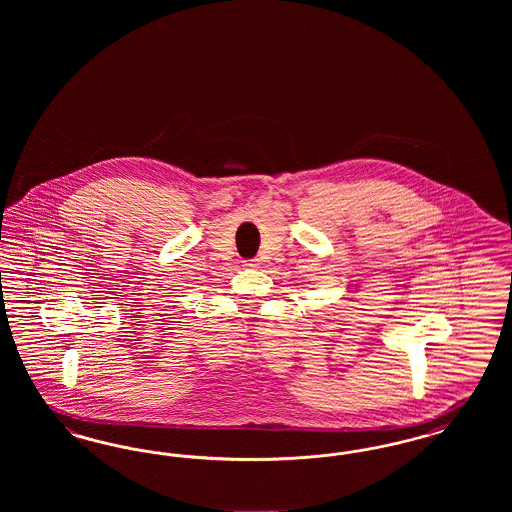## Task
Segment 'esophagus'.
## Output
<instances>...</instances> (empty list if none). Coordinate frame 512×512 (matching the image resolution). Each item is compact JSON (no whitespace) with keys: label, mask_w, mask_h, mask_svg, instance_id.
Segmentation results:
<instances>
[{"label":"esophagus","mask_w":512,"mask_h":512,"mask_svg":"<svg viewBox=\"0 0 512 512\" xmlns=\"http://www.w3.org/2000/svg\"><path fill=\"white\" fill-rule=\"evenodd\" d=\"M245 267H249V268L259 267V259H249V261H245Z\"/></svg>","instance_id":"obj_1"}]
</instances>
